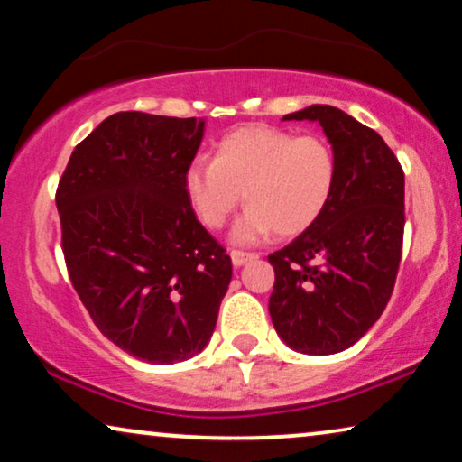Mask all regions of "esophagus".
Segmentation results:
<instances>
[{
	"label": "esophagus",
	"instance_id": "obj_1",
	"mask_svg": "<svg viewBox=\"0 0 462 462\" xmlns=\"http://www.w3.org/2000/svg\"><path fill=\"white\" fill-rule=\"evenodd\" d=\"M230 257H232V263H235V266L238 268V266H243V263L257 260V254H247V251L232 249V251H230Z\"/></svg>",
	"mask_w": 462,
	"mask_h": 462
}]
</instances>
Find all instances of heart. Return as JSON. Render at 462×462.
I'll list each match as a JSON object with an SVG mask.
<instances>
[{
  "instance_id": "obj_1",
  "label": "heart",
  "mask_w": 462,
  "mask_h": 462,
  "mask_svg": "<svg viewBox=\"0 0 462 462\" xmlns=\"http://www.w3.org/2000/svg\"><path fill=\"white\" fill-rule=\"evenodd\" d=\"M336 158L315 134L295 137L274 126H243L226 134L213 162L189 164L183 188L196 217L219 230L243 200L247 211L232 241L249 245L268 236L302 235L315 224L334 189Z\"/></svg>"
}]
</instances>
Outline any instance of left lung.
<instances>
[{"label":"left lung","instance_id":"1","mask_svg":"<svg viewBox=\"0 0 462 462\" xmlns=\"http://www.w3.org/2000/svg\"><path fill=\"white\" fill-rule=\"evenodd\" d=\"M282 120L323 126L336 181L315 224L268 255V310L287 346L334 355L353 346L389 304L402 262L405 177L384 139L342 109L310 106Z\"/></svg>","mask_w":462,"mask_h":462}]
</instances>
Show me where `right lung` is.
Instances as JSON below:
<instances>
[{"mask_svg": "<svg viewBox=\"0 0 462 462\" xmlns=\"http://www.w3.org/2000/svg\"><path fill=\"white\" fill-rule=\"evenodd\" d=\"M202 134L205 120L118 112L76 145L57 188L73 289L98 331L147 364L200 353L232 279L183 188Z\"/></svg>", "mask_w": 462, "mask_h": 462, "instance_id": "right-lung-1", "label": "right lung"}]
</instances>
